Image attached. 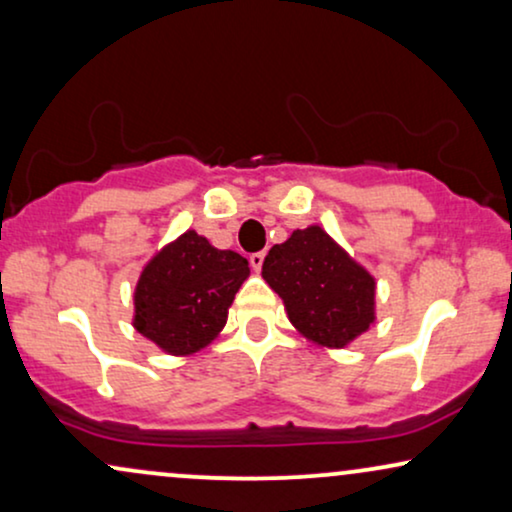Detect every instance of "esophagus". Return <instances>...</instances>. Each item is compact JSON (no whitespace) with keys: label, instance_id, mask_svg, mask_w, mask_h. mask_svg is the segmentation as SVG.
Returning <instances> with one entry per match:
<instances>
[{"label":"esophagus","instance_id":"34e87169","mask_svg":"<svg viewBox=\"0 0 512 512\" xmlns=\"http://www.w3.org/2000/svg\"><path fill=\"white\" fill-rule=\"evenodd\" d=\"M264 264V252H255V255H250V267L255 271H260Z\"/></svg>","mask_w":512,"mask_h":512}]
</instances>
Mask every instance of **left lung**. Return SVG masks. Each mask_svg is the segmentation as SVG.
<instances>
[{
	"label": "left lung",
	"instance_id": "1",
	"mask_svg": "<svg viewBox=\"0 0 512 512\" xmlns=\"http://www.w3.org/2000/svg\"><path fill=\"white\" fill-rule=\"evenodd\" d=\"M262 278L283 300L295 331L319 347H347L375 323V276L319 224L274 245Z\"/></svg>",
	"mask_w": 512,
	"mask_h": 512
}]
</instances>
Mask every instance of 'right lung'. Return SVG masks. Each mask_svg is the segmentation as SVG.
Returning <instances> with one entry per match:
<instances>
[{
  "label": "right lung",
  "instance_id": "right-lung-1",
  "mask_svg": "<svg viewBox=\"0 0 512 512\" xmlns=\"http://www.w3.org/2000/svg\"><path fill=\"white\" fill-rule=\"evenodd\" d=\"M248 276V260L238 252L215 248L193 229L184 231L141 269L132 326L165 354H196L222 333Z\"/></svg>",
  "mask_w": 512,
  "mask_h": 512
}]
</instances>
